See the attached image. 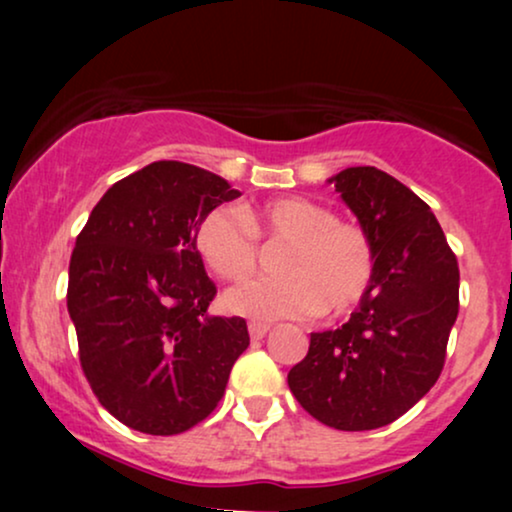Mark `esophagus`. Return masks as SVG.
<instances>
[{"label":"esophagus","instance_id":"1","mask_svg":"<svg viewBox=\"0 0 512 512\" xmlns=\"http://www.w3.org/2000/svg\"><path fill=\"white\" fill-rule=\"evenodd\" d=\"M270 331L268 324H261V321H249V335L251 340H261L265 338V333Z\"/></svg>","mask_w":512,"mask_h":512}]
</instances>
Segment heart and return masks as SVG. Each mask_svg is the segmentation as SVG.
<instances>
[{"label": "heart", "mask_w": 512, "mask_h": 512, "mask_svg": "<svg viewBox=\"0 0 512 512\" xmlns=\"http://www.w3.org/2000/svg\"><path fill=\"white\" fill-rule=\"evenodd\" d=\"M258 240L286 244L282 277L230 291L226 307L256 319L345 317L366 298L375 277V244L361 223L338 219L310 198H277L212 209L195 230V251L216 277L244 284L258 270Z\"/></svg>", "instance_id": "1"}]
</instances>
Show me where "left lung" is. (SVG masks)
Masks as SVG:
<instances>
[{"label":"left lung","mask_w":512,"mask_h":512,"mask_svg":"<svg viewBox=\"0 0 512 512\" xmlns=\"http://www.w3.org/2000/svg\"><path fill=\"white\" fill-rule=\"evenodd\" d=\"M331 184L375 244V277L345 326L310 335L289 389L321 424L370 431L405 415L443 373L459 265L431 207L391 174L347 167Z\"/></svg>","instance_id":"obj_1"}]
</instances>
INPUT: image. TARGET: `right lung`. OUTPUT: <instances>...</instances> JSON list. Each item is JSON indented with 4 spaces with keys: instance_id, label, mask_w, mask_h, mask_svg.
I'll use <instances>...</instances> for the list:
<instances>
[{
    "instance_id": "obj_1",
    "label": "right lung",
    "mask_w": 512,
    "mask_h": 512,
    "mask_svg": "<svg viewBox=\"0 0 512 512\" xmlns=\"http://www.w3.org/2000/svg\"><path fill=\"white\" fill-rule=\"evenodd\" d=\"M202 167L158 160L116 181L69 261L67 310L83 375L130 429L174 436L212 415L249 347L242 317H209L216 286L195 251L198 223L237 198Z\"/></svg>"
}]
</instances>
